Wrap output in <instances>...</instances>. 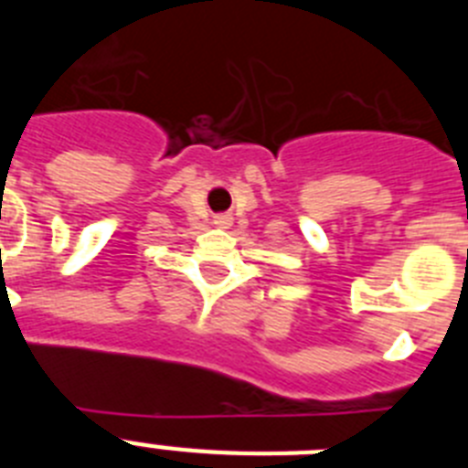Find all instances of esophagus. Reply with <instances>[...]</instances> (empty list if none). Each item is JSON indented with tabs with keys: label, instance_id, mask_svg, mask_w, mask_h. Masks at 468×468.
<instances>
[{
	"label": "esophagus",
	"instance_id": "34e87169",
	"mask_svg": "<svg viewBox=\"0 0 468 468\" xmlns=\"http://www.w3.org/2000/svg\"><path fill=\"white\" fill-rule=\"evenodd\" d=\"M215 225L222 227V229H229V227H231V215H227V213L218 215V218H215Z\"/></svg>",
	"mask_w": 468,
	"mask_h": 468
}]
</instances>
